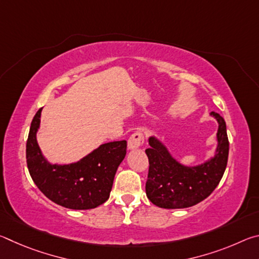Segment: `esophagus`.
Listing matches in <instances>:
<instances>
[{
  "label": "esophagus",
  "instance_id": "esophagus-1",
  "mask_svg": "<svg viewBox=\"0 0 259 259\" xmlns=\"http://www.w3.org/2000/svg\"><path fill=\"white\" fill-rule=\"evenodd\" d=\"M145 142V136L142 133V131H136L133 135L130 136L128 140V148L129 150H134V148L140 147Z\"/></svg>",
  "mask_w": 259,
  "mask_h": 259
}]
</instances>
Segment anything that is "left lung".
Listing matches in <instances>:
<instances>
[{"label": "left lung", "instance_id": "obj_1", "mask_svg": "<svg viewBox=\"0 0 259 259\" xmlns=\"http://www.w3.org/2000/svg\"><path fill=\"white\" fill-rule=\"evenodd\" d=\"M218 121L216 155L203 164L185 166L179 163L160 140L150 137L146 154L150 162L146 195L153 204L164 209L192 207L211 194L225 172L230 143L225 120L211 112Z\"/></svg>", "mask_w": 259, "mask_h": 259}]
</instances>
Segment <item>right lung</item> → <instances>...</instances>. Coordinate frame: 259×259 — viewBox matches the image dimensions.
I'll use <instances>...</instances> for the list:
<instances>
[{"label":"right lung","instance_id":"1","mask_svg":"<svg viewBox=\"0 0 259 259\" xmlns=\"http://www.w3.org/2000/svg\"><path fill=\"white\" fill-rule=\"evenodd\" d=\"M42 108L33 117L26 144V160L35 185L52 202L75 210L94 209L109 198L117 166L126 154V142H111L72 164H50L36 142Z\"/></svg>","mask_w":259,"mask_h":259}]
</instances>
